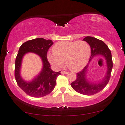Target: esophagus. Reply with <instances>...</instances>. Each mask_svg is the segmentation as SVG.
<instances>
[{"label": "esophagus", "instance_id": "1", "mask_svg": "<svg viewBox=\"0 0 125 125\" xmlns=\"http://www.w3.org/2000/svg\"><path fill=\"white\" fill-rule=\"evenodd\" d=\"M68 72H67V71H61V74H68Z\"/></svg>", "mask_w": 125, "mask_h": 125}]
</instances>
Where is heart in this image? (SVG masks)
Segmentation results:
<instances>
[{
  "mask_svg": "<svg viewBox=\"0 0 125 125\" xmlns=\"http://www.w3.org/2000/svg\"><path fill=\"white\" fill-rule=\"evenodd\" d=\"M53 53L47 54L51 64L61 67L65 61L67 67L71 71L82 70L89 61L91 49L85 41H62L56 43L52 48Z\"/></svg>",
  "mask_w": 125,
  "mask_h": 125,
  "instance_id": "obj_1",
  "label": "heart"
}]
</instances>
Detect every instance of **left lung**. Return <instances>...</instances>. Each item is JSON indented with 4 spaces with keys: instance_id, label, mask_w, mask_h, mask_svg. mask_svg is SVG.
I'll list each match as a JSON object with an SVG mask.
<instances>
[{
    "instance_id": "left-lung-1",
    "label": "left lung",
    "mask_w": 125,
    "mask_h": 125,
    "mask_svg": "<svg viewBox=\"0 0 125 125\" xmlns=\"http://www.w3.org/2000/svg\"><path fill=\"white\" fill-rule=\"evenodd\" d=\"M83 40L89 43L91 47V55L90 58L89 62L94 56L100 55L106 59L107 64V70L106 76L98 83L90 82L86 79L88 64L82 71L76 74L75 81L71 83V87L76 92L86 95H91L102 90L109 83L113 68L112 56L108 46L102 41L91 36H86Z\"/></svg>"
}]
</instances>
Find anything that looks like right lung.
Returning <instances> with one entry per match:
<instances>
[{"instance_id": "right-lung-1", "label": "right lung", "mask_w": 125, "mask_h": 125, "mask_svg": "<svg viewBox=\"0 0 125 125\" xmlns=\"http://www.w3.org/2000/svg\"><path fill=\"white\" fill-rule=\"evenodd\" d=\"M52 44L51 40L36 38L23 43L19 49L15 64V78L19 87L32 97H43L52 92L56 85V78L61 74V71L55 72L51 69L50 64L47 58L48 50ZM27 52L38 54L43 62L41 73L30 82L24 81L20 74L22 57Z\"/></svg>"}]
</instances>
